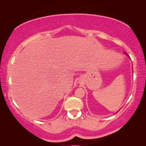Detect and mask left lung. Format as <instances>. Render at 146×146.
<instances>
[{"label": "left lung", "mask_w": 146, "mask_h": 146, "mask_svg": "<svg viewBox=\"0 0 146 146\" xmlns=\"http://www.w3.org/2000/svg\"><path fill=\"white\" fill-rule=\"evenodd\" d=\"M125 55H127V56H128V55H127V54H126V53H125Z\"/></svg>", "instance_id": "left-lung-1"}]
</instances>
